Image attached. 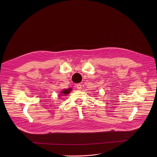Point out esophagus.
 <instances>
[{"label":"esophagus","mask_w":157,"mask_h":157,"mask_svg":"<svg viewBox=\"0 0 157 157\" xmlns=\"http://www.w3.org/2000/svg\"><path fill=\"white\" fill-rule=\"evenodd\" d=\"M76 87H77V89H78V90H81V89H82V86H81V84H77V86H76Z\"/></svg>","instance_id":"obj_1"}]
</instances>
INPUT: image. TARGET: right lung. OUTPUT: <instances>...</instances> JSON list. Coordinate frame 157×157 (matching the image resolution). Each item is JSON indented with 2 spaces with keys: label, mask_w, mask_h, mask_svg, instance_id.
Wrapping results in <instances>:
<instances>
[{
  "label": "right lung",
  "mask_w": 157,
  "mask_h": 157,
  "mask_svg": "<svg viewBox=\"0 0 157 157\" xmlns=\"http://www.w3.org/2000/svg\"><path fill=\"white\" fill-rule=\"evenodd\" d=\"M72 90L71 88H69V89H63L62 91H61V94H59L60 96H65L66 95L70 94V93L71 92V91Z\"/></svg>",
  "instance_id": "right-lung-1"
}]
</instances>
